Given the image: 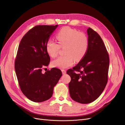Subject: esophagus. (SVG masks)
<instances>
[{
  "mask_svg": "<svg viewBox=\"0 0 125 125\" xmlns=\"http://www.w3.org/2000/svg\"><path fill=\"white\" fill-rule=\"evenodd\" d=\"M61 71H62V72L63 74H65L66 73V70H64V69H62Z\"/></svg>",
  "mask_w": 125,
  "mask_h": 125,
  "instance_id": "1",
  "label": "esophagus"
}]
</instances>
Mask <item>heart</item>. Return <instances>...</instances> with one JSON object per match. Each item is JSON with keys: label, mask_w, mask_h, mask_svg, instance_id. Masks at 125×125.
<instances>
[{"label": "heart", "mask_w": 125, "mask_h": 125, "mask_svg": "<svg viewBox=\"0 0 125 125\" xmlns=\"http://www.w3.org/2000/svg\"><path fill=\"white\" fill-rule=\"evenodd\" d=\"M58 43L52 40H49L46 43V51L48 55L56 57L60 47H64V56L57 58L52 62V66L63 69L71 66L74 61H79L86 54L89 41L86 34L78 32L75 29L64 27L59 30L56 34Z\"/></svg>", "instance_id": "b5f03b06"}]
</instances>
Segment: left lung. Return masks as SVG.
<instances>
[{
	"instance_id": "obj_1",
	"label": "left lung",
	"mask_w": 125,
	"mask_h": 125,
	"mask_svg": "<svg viewBox=\"0 0 125 125\" xmlns=\"http://www.w3.org/2000/svg\"><path fill=\"white\" fill-rule=\"evenodd\" d=\"M89 47L85 56L66 73L71 81V98L80 103L93 102L102 93L108 81L109 57L102 38L91 28L87 30Z\"/></svg>"
}]
</instances>
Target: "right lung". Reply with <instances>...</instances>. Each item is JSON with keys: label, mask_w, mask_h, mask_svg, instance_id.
<instances>
[{"label": "right lung", "mask_w": 125, "mask_h": 125, "mask_svg": "<svg viewBox=\"0 0 125 125\" xmlns=\"http://www.w3.org/2000/svg\"><path fill=\"white\" fill-rule=\"evenodd\" d=\"M58 26H35L26 33L19 45L15 61L18 83L23 94L35 102L49 99L62 75L57 68L42 73L50 61L46 43Z\"/></svg>", "instance_id": "1"}]
</instances>
